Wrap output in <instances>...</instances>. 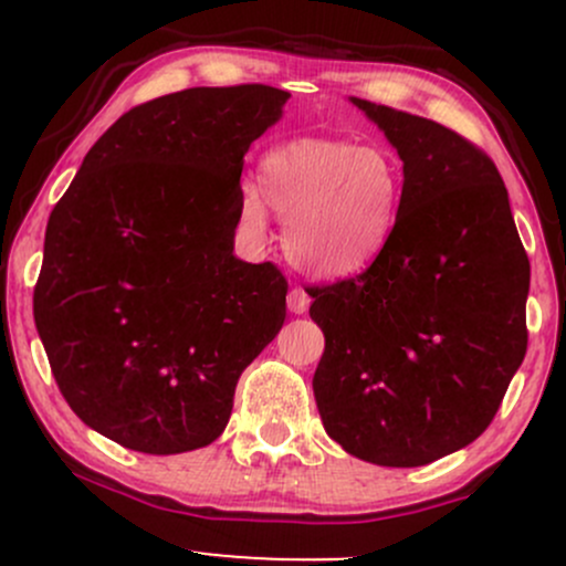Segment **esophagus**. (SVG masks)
Instances as JSON below:
<instances>
[{
	"label": "esophagus",
	"instance_id": "esophagus-1",
	"mask_svg": "<svg viewBox=\"0 0 566 566\" xmlns=\"http://www.w3.org/2000/svg\"><path fill=\"white\" fill-rule=\"evenodd\" d=\"M311 305V297L308 292H305L303 287H292L290 295H287V308L292 311V314H305Z\"/></svg>",
	"mask_w": 566,
	"mask_h": 566
}]
</instances>
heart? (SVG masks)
Instances as JSON below:
<instances>
[{
    "label": "heart",
    "mask_w": 566,
    "mask_h": 566,
    "mask_svg": "<svg viewBox=\"0 0 566 566\" xmlns=\"http://www.w3.org/2000/svg\"><path fill=\"white\" fill-rule=\"evenodd\" d=\"M261 190L244 186L239 226L269 231V207L284 218V252L324 282L356 276L391 239L401 197V167L380 146L301 138L276 146L261 165Z\"/></svg>",
    "instance_id": "heart-1"
}]
</instances>
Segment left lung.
<instances>
[{"mask_svg": "<svg viewBox=\"0 0 566 566\" xmlns=\"http://www.w3.org/2000/svg\"><path fill=\"white\" fill-rule=\"evenodd\" d=\"M350 103L396 148L405 186L378 261L308 290L324 333L314 396L348 454L415 469L495 418L527 354L530 261L482 148L423 116Z\"/></svg>", "mask_w": 566, "mask_h": 566, "instance_id": "left-lung-1", "label": "left lung"}]
</instances>
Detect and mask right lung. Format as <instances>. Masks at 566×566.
Instances as JSON below:
<instances>
[{
  "instance_id": "1",
  "label": "right lung",
  "mask_w": 566,
  "mask_h": 566,
  "mask_svg": "<svg viewBox=\"0 0 566 566\" xmlns=\"http://www.w3.org/2000/svg\"><path fill=\"white\" fill-rule=\"evenodd\" d=\"M287 97L239 84L135 106L50 212L36 333L69 407L127 450L216 441L239 375L282 329L287 279L239 261L233 233L244 154Z\"/></svg>"
}]
</instances>
